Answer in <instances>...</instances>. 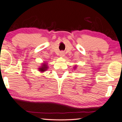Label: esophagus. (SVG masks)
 <instances>
[{"label":"esophagus","mask_w":122,"mask_h":122,"mask_svg":"<svg viewBox=\"0 0 122 122\" xmlns=\"http://www.w3.org/2000/svg\"><path fill=\"white\" fill-rule=\"evenodd\" d=\"M60 56H61V57H64V56H65V53H64V52H63V51L60 52Z\"/></svg>","instance_id":"34e87169"}]
</instances>
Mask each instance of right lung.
I'll return each mask as SVG.
<instances>
[{"instance_id":"obj_1","label":"right lung","mask_w":122,"mask_h":122,"mask_svg":"<svg viewBox=\"0 0 122 122\" xmlns=\"http://www.w3.org/2000/svg\"><path fill=\"white\" fill-rule=\"evenodd\" d=\"M47 68L48 67H47V65L46 64H44L43 65V66H41V67H40V68H39V71H41V72H43V71H45V70H47Z\"/></svg>"}]
</instances>
